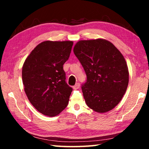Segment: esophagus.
I'll list each match as a JSON object with an SVG mask.
<instances>
[{"mask_svg": "<svg viewBox=\"0 0 149 149\" xmlns=\"http://www.w3.org/2000/svg\"><path fill=\"white\" fill-rule=\"evenodd\" d=\"M79 87H80V84H79V83H77V84H75L74 86H73V89H78Z\"/></svg>", "mask_w": 149, "mask_h": 149, "instance_id": "34e87169", "label": "esophagus"}]
</instances>
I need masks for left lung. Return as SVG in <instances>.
Segmentation results:
<instances>
[{"label": "left lung", "mask_w": 149, "mask_h": 149, "mask_svg": "<svg viewBox=\"0 0 149 149\" xmlns=\"http://www.w3.org/2000/svg\"><path fill=\"white\" fill-rule=\"evenodd\" d=\"M74 52L87 75L81 89L87 105L104 113L119 104L127 90L129 71L124 57L103 39L78 41Z\"/></svg>", "instance_id": "left-lung-1"}]
</instances>
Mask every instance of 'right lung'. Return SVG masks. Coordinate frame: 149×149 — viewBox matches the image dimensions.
I'll return each mask as SVG.
<instances>
[{
  "mask_svg": "<svg viewBox=\"0 0 149 149\" xmlns=\"http://www.w3.org/2000/svg\"><path fill=\"white\" fill-rule=\"evenodd\" d=\"M74 42H41L32 50L22 67V81L29 102L40 113L58 115L67 107L72 91L65 82L63 65L68 60Z\"/></svg>",
  "mask_w": 149,
  "mask_h": 149,
  "instance_id": "1",
  "label": "right lung"
}]
</instances>
